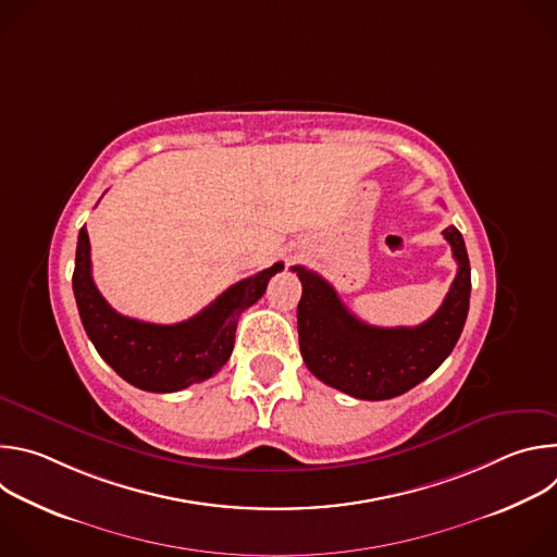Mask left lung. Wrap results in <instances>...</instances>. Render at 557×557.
Returning <instances> with one entry per match:
<instances>
[{
  "label": "left lung",
  "instance_id": "8db88e82",
  "mask_svg": "<svg viewBox=\"0 0 557 557\" xmlns=\"http://www.w3.org/2000/svg\"><path fill=\"white\" fill-rule=\"evenodd\" d=\"M443 235L458 273L441 308L414 329H379L361 322L322 275L293 267L301 282L299 350L317 379L355 399L383 401L419 385L449 357L467 320L471 269L460 231L447 226Z\"/></svg>",
  "mask_w": 557,
  "mask_h": 557
}]
</instances>
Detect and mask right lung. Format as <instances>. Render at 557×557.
<instances>
[{
    "instance_id": "add662e5",
    "label": "right lung",
    "mask_w": 557,
    "mask_h": 557,
    "mask_svg": "<svg viewBox=\"0 0 557 557\" xmlns=\"http://www.w3.org/2000/svg\"><path fill=\"white\" fill-rule=\"evenodd\" d=\"M282 262L228 286L181 324H149L116 312L92 280L90 237L78 231L72 290L82 324L101 359L134 387L178 392L213 376L231 357L240 312L253 306Z\"/></svg>"
}]
</instances>
